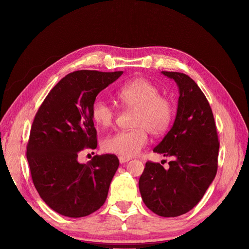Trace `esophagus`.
Returning a JSON list of instances; mask_svg holds the SVG:
<instances>
[{
    "label": "esophagus",
    "instance_id": "obj_1",
    "mask_svg": "<svg viewBox=\"0 0 249 249\" xmlns=\"http://www.w3.org/2000/svg\"><path fill=\"white\" fill-rule=\"evenodd\" d=\"M129 160H130V159H128V158H123V156H119L120 163H125V162H128Z\"/></svg>",
    "mask_w": 249,
    "mask_h": 249
}]
</instances>
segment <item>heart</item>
I'll list each match as a JSON object with an SVG mask.
<instances>
[{"instance_id":"b5f03b06","label":"heart","mask_w":249,"mask_h":249,"mask_svg":"<svg viewBox=\"0 0 249 249\" xmlns=\"http://www.w3.org/2000/svg\"><path fill=\"white\" fill-rule=\"evenodd\" d=\"M160 88L146 78H136L126 83L117 93V98L125 107L136 109L133 129L121 130L103 141V149L123 158H132L147 143V130L153 135L164 133L174 118L173 103L160 96ZM91 119L100 128L110 127L115 120L116 111L101 99L91 105Z\"/></svg>"}]
</instances>
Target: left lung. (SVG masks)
<instances>
[{
	"mask_svg": "<svg viewBox=\"0 0 249 249\" xmlns=\"http://www.w3.org/2000/svg\"><path fill=\"white\" fill-rule=\"evenodd\" d=\"M161 73L177 83L179 97L174 125L153 151L174 160L168 169L147 161L139 191L153 213L177 217L192 210L215 178L219 141L210 104L198 85L185 73Z\"/></svg>",
	"mask_w": 249,
	"mask_h": 249,
	"instance_id": "left-lung-1",
	"label": "left lung"
}]
</instances>
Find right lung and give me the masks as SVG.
<instances>
[{"label":"right lung","instance_id":"right-lung-1","mask_svg":"<svg viewBox=\"0 0 249 249\" xmlns=\"http://www.w3.org/2000/svg\"><path fill=\"white\" fill-rule=\"evenodd\" d=\"M123 71H76L65 75L39 107L30 130L27 160L41 199L60 215L80 218L100 209L119 166L114 154L78 155L98 145L91 105Z\"/></svg>","mask_w":249,"mask_h":249}]
</instances>
